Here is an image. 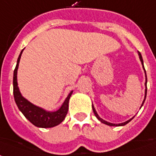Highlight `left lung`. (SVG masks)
<instances>
[{"mask_svg":"<svg viewBox=\"0 0 156 156\" xmlns=\"http://www.w3.org/2000/svg\"><path fill=\"white\" fill-rule=\"evenodd\" d=\"M138 55H139V57H140V61H141V64H142V66H143V69H144V70H145V99H144V101H143V102H142V105L141 106H140V108L142 107V105H143V104H144V102H145V97H146V93H147V77H146V72H145V67H144V63H143V59H142V56H141V54L140 53V52H138ZM92 109H93V111H94V114H95V115L96 116V118L98 119L101 123L103 124H105V125H107V126H126V124L129 123L130 120H132L134 117H132L131 119H129V120H127V121H126V122H123V123H120V124H113V123H111V122H108V121H106V120H103V119H101V117L99 116V115L97 114V112H96V111H95V107H94V105H93V104H92Z\"/></svg>","mask_w":156,"mask_h":156,"instance_id":"left-lung-1","label":"left lung"}]
</instances>
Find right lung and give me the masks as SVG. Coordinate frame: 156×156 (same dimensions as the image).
I'll return each mask as SVG.
<instances>
[{
  "mask_svg": "<svg viewBox=\"0 0 156 156\" xmlns=\"http://www.w3.org/2000/svg\"><path fill=\"white\" fill-rule=\"evenodd\" d=\"M22 52L23 50L21 51L18 57L16 66L15 68L14 75H13V94H14L16 104L17 105L18 109L21 111V113L34 126L40 128H51L58 126L66 118L69 109V100L73 93V90L70 92V94L66 98L60 109H58L55 111H46L43 108L32 104L31 102L23 97L20 92L17 83V70Z\"/></svg>",
  "mask_w": 156,
  "mask_h": 156,
  "instance_id": "obj_1",
  "label": "right lung"
}]
</instances>
